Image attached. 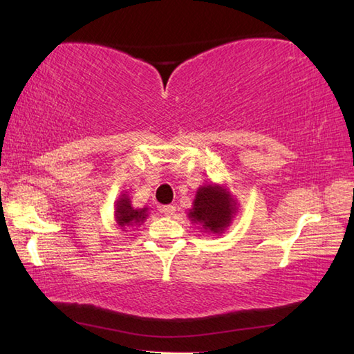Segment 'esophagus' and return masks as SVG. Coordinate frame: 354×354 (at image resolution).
Instances as JSON below:
<instances>
[{
    "label": "esophagus",
    "mask_w": 354,
    "mask_h": 354,
    "mask_svg": "<svg viewBox=\"0 0 354 354\" xmlns=\"http://www.w3.org/2000/svg\"><path fill=\"white\" fill-rule=\"evenodd\" d=\"M160 209H161V213L164 216H173V214H175V212H176V207L175 205H164Z\"/></svg>",
    "instance_id": "obj_1"
}]
</instances>
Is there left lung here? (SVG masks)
Returning a JSON list of instances; mask_svg holds the SVG:
<instances>
[{"instance_id": "8db88e82", "label": "left lung", "mask_w": 354, "mask_h": 354, "mask_svg": "<svg viewBox=\"0 0 354 354\" xmlns=\"http://www.w3.org/2000/svg\"><path fill=\"white\" fill-rule=\"evenodd\" d=\"M234 212V204L222 187L207 185L198 190L189 216L192 221L202 223L205 230L219 232L228 227Z\"/></svg>"}]
</instances>
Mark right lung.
Returning <instances> with one entry per match:
<instances>
[{"label":"right lung","mask_w":354,"mask_h":354,"mask_svg":"<svg viewBox=\"0 0 354 354\" xmlns=\"http://www.w3.org/2000/svg\"><path fill=\"white\" fill-rule=\"evenodd\" d=\"M146 212L147 208H140V209H133L131 207V201L127 199L126 194H123V198H120L117 201L115 205V214H117V223L120 227H132V223H141L146 219Z\"/></svg>","instance_id":"add662e5"}]
</instances>
